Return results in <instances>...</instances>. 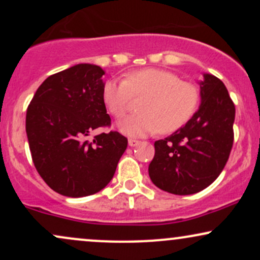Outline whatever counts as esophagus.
<instances>
[{"mask_svg":"<svg viewBox=\"0 0 260 260\" xmlns=\"http://www.w3.org/2000/svg\"><path fill=\"white\" fill-rule=\"evenodd\" d=\"M140 144V142L139 140H137V139H128V145H129V147H137V145H139Z\"/></svg>","mask_w":260,"mask_h":260,"instance_id":"34e87169","label":"esophagus"}]
</instances>
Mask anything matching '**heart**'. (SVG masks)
I'll return each instance as SVG.
<instances>
[{
	"label": "heart",
	"instance_id": "b5f03b06",
	"mask_svg": "<svg viewBox=\"0 0 260 260\" xmlns=\"http://www.w3.org/2000/svg\"><path fill=\"white\" fill-rule=\"evenodd\" d=\"M144 94L148 98L140 106L142 113L118 122V129L126 136L143 137L159 131L174 133L186 126L201 103V92L194 84L159 68L136 71L124 80L109 79L103 86V101L115 117L123 116L133 96Z\"/></svg>",
	"mask_w": 260,
	"mask_h": 260
}]
</instances>
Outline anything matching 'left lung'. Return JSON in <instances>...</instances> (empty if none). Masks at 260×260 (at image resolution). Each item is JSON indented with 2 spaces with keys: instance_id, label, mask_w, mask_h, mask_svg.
I'll return each instance as SVG.
<instances>
[{
  "instance_id": "8db88e82",
  "label": "left lung",
  "mask_w": 260,
  "mask_h": 260,
  "mask_svg": "<svg viewBox=\"0 0 260 260\" xmlns=\"http://www.w3.org/2000/svg\"><path fill=\"white\" fill-rule=\"evenodd\" d=\"M201 105L186 126L154 143L149 164L153 183L178 196L194 194L221 174L234 144L235 105L228 89L215 76L199 80Z\"/></svg>"
}]
</instances>
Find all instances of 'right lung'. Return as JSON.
<instances>
[{"instance_id":"1","label":"right lung","mask_w":260,"mask_h":260,"mask_svg":"<svg viewBox=\"0 0 260 260\" xmlns=\"http://www.w3.org/2000/svg\"><path fill=\"white\" fill-rule=\"evenodd\" d=\"M104 74L91 63L52 74L26 110L32 162L47 186L62 196L79 198L105 188L127 148V138L118 132L89 139L111 122L103 101Z\"/></svg>"}]
</instances>
